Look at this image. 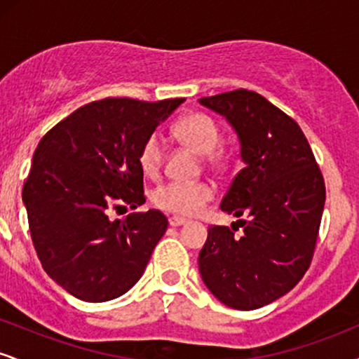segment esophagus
<instances>
[{
	"label": "esophagus",
	"instance_id": "1",
	"mask_svg": "<svg viewBox=\"0 0 359 359\" xmlns=\"http://www.w3.org/2000/svg\"><path fill=\"white\" fill-rule=\"evenodd\" d=\"M168 222H170V226H174V228H177V226L187 224V219H184V217H180V216H172L170 219H168Z\"/></svg>",
	"mask_w": 359,
	"mask_h": 359
}]
</instances>
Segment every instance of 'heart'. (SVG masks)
Listing matches in <instances>:
<instances>
[{
  "mask_svg": "<svg viewBox=\"0 0 359 359\" xmlns=\"http://www.w3.org/2000/svg\"><path fill=\"white\" fill-rule=\"evenodd\" d=\"M172 135L191 147L197 154L205 155V160L214 167H222L226 156L216 150L219 143V130L211 118L203 113L185 114L179 118L172 126ZM163 162V142L156 133L148 135L138 150V165L147 177H156L162 170ZM212 184L205 180L196 182H168L154 192V204L167 212L180 214V216H196L204 211L214 199Z\"/></svg>",
  "mask_w": 359,
  "mask_h": 359,
  "instance_id": "b5f03b06",
  "label": "heart"
}]
</instances>
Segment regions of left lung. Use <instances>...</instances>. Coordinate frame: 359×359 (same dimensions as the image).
<instances>
[{
  "instance_id": "8db88e82",
  "label": "left lung",
  "mask_w": 359,
  "mask_h": 359,
  "mask_svg": "<svg viewBox=\"0 0 359 359\" xmlns=\"http://www.w3.org/2000/svg\"><path fill=\"white\" fill-rule=\"evenodd\" d=\"M240 138L245 167L221 209L241 217V234L211 226L199 253L205 287L224 306L253 311L290 292L314 257L325 203L320 168L300 126L258 93L201 97Z\"/></svg>"
}]
</instances>
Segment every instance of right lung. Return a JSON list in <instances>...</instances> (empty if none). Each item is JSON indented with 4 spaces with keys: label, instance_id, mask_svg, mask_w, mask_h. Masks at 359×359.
Here are the masks:
<instances>
[{
    "label": "right lung",
    "instance_id": "add662e5",
    "mask_svg": "<svg viewBox=\"0 0 359 359\" xmlns=\"http://www.w3.org/2000/svg\"><path fill=\"white\" fill-rule=\"evenodd\" d=\"M184 100L106 97L40 140L23 185L32 241L53 282L86 302L116 299L138 282L167 231L162 212L109 219L145 203L138 150Z\"/></svg>",
    "mask_w": 359,
    "mask_h": 359
}]
</instances>
